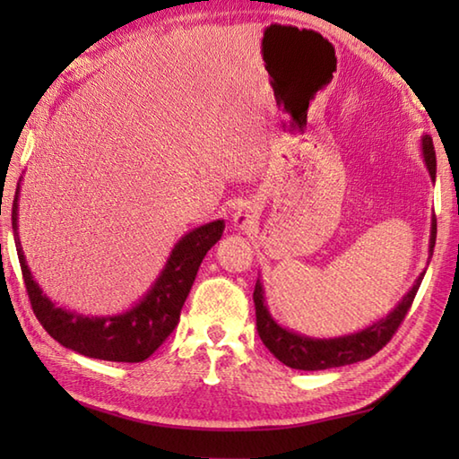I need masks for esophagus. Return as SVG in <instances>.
I'll list each match as a JSON object with an SVG mask.
<instances>
[{"label": "esophagus", "instance_id": "34e87169", "mask_svg": "<svg viewBox=\"0 0 459 459\" xmlns=\"http://www.w3.org/2000/svg\"><path fill=\"white\" fill-rule=\"evenodd\" d=\"M256 211L252 207H242L235 212V217H232V222H235V227L238 230H248L250 227H255L256 222Z\"/></svg>", "mask_w": 459, "mask_h": 459}]
</instances>
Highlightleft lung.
<instances>
[{"label": "left lung", "instance_id": "1", "mask_svg": "<svg viewBox=\"0 0 459 459\" xmlns=\"http://www.w3.org/2000/svg\"><path fill=\"white\" fill-rule=\"evenodd\" d=\"M422 158L428 168L430 178L436 179V150L432 138L428 134L422 135L420 140ZM436 245V217H432L430 227V245H428V258H432ZM426 270L416 278L414 286L406 291L404 298L398 301V306L388 314L386 317L378 319L377 324L368 325L365 329L357 331V333L333 337V339H314L307 335H299L296 331H290L281 327L278 321L270 316L264 288H262L260 278L255 286V306H256V329L262 339V343L268 347V351L278 360H281L286 367L299 368V370H324L331 367H343L353 365L359 360H365L378 353L388 341L396 333L398 325L403 324L408 309H411L418 288L422 284V278Z\"/></svg>", "mask_w": 459, "mask_h": 459}]
</instances>
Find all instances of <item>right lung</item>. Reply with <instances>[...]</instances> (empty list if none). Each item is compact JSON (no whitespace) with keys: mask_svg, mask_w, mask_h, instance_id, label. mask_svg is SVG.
Instances as JSON below:
<instances>
[{"mask_svg":"<svg viewBox=\"0 0 459 459\" xmlns=\"http://www.w3.org/2000/svg\"><path fill=\"white\" fill-rule=\"evenodd\" d=\"M19 185L15 189L12 224L15 248L22 264L23 280L31 307L45 331L63 347L91 359L116 360V363H142L155 353L169 337L181 316V307L197 276L204 255L222 237L224 221H212L183 235L160 272L158 280L138 304L118 316H82L76 311L56 307L55 301L43 294L23 256L17 230Z\"/></svg>","mask_w":459,"mask_h":459,"instance_id":"obj_1","label":"right lung"}]
</instances>
